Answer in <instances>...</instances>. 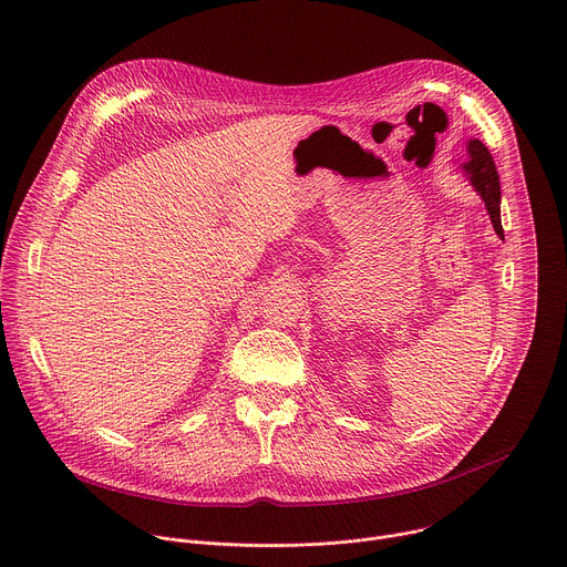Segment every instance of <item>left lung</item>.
<instances>
[{
	"mask_svg": "<svg viewBox=\"0 0 567 567\" xmlns=\"http://www.w3.org/2000/svg\"><path fill=\"white\" fill-rule=\"evenodd\" d=\"M466 150H468V158L464 161V171L468 173L473 188L484 199V206L489 210L496 233L505 237L503 221H501V182H498V171L492 158V152L477 138H471Z\"/></svg>",
	"mask_w": 567,
	"mask_h": 567,
	"instance_id": "obj_1",
	"label": "left lung"
}]
</instances>
